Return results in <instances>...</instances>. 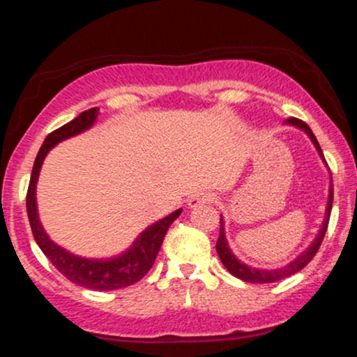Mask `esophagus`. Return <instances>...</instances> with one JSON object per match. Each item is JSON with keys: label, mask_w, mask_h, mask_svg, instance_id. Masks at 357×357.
I'll return each instance as SVG.
<instances>
[{"label": "esophagus", "mask_w": 357, "mask_h": 357, "mask_svg": "<svg viewBox=\"0 0 357 357\" xmlns=\"http://www.w3.org/2000/svg\"><path fill=\"white\" fill-rule=\"evenodd\" d=\"M211 195L210 192H196V195H192L190 199H188V206L190 208H198L202 206L204 203H210L211 202Z\"/></svg>", "instance_id": "esophagus-1"}]
</instances>
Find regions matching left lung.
I'll list each match as a JSON object with an SVG mask.
<instances>
[{
  "mask_svg": "<svg viewBox=\"0 0 357 357\" xmlns=\"http://www.w3.org/2000/svg\"><path fill=\"white\" fill-rule=\"evenodd\" d=\"M285 122L287 124L296 126V127H298V129L304 130L307 136L310 137V141L314 142L315 149L319 151L321 158L324 159L322 149H321V146H319L317 139H315L312 130H310V127L307 126L304 121H301V119H296V117H290V119H287ZM324 162H326V159H324ZM331 181H333V179H331ZM333 198H334V191H333V188H331L329 202H327V210H326V220H324L321 231H319V235L315 236L312 245H310V247L307 248L302 255H298L296 260L290 261L289 265H285V267H282V268H275V270L253 268V267H248V265L241 264L238 258L233 255L230 247H228V241H227V238H225L223 218H220V236H218V241H216V252H218L221 264L227 267V270L231 273V275H235L236 278H240V280H243V282H250V284H272V282L284 280V278L294 275V273H297V272H301V270L304 268L305 265L315 257V253L319 252V247H321L324 235H326V231H327V225H329L331 210H333Z\"/></svg>",
  "mask_w": 357,
  "mask_h": 357,
  "instance_id": "8db88e82",
  "label": "left lung"
}]
</instances>
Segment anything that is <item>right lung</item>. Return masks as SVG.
<instances>
[{
  "label": "right lung",
  "instance_id": "right-lung-1",
  "mask_svg": "<svg viewBox=\"0 0 357 357\" xmlns=\"http://www.w3.org/2000/svg\"><path fill=\"white\" fill-rule=\"evenodd\" d=\"M97 116H99V107L89 109L82 112L79 117L73 119V121L67 122L65 126L48 134L42 147H40L38 154H36L33 171H31L26 192V211L35 241L61 275L68 278L73 284L85 287V289L117 290L136 284L149 272L151 267L154 265L155 257H158L159 248H161L162 240H165L166 231L169 230L171 223L181 215L183 210H176L169 216H166V218L151 225L149 228H146L137 236L132 247L127 250L126 253H122L117 258H109V260H89V258L75 257L48 238V235L45 233L42 223L38 220V213H36L35 190L36 181H38L40 167L43 165L45 155L48 154V151L53 146H56V142L89 129L96 122Z\"/></svg>",
  "mask_w": 357,
  "mask_h": 357
}]
</instances>
